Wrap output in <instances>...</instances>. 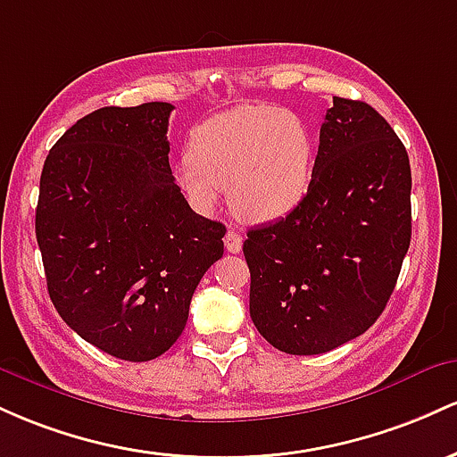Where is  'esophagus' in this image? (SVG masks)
I'll list each match as a JSON object with an SVG mask.
<instances>
[{"instance_id": "esophagus-1", "label": "esophagus", "mask_w": 457, "mask_h": 457, "mask_svg": "<svg viewBox=\"0 0 457 457\" xmlns=\"http://www.w3.org/2000/svg\"><path fill=\"white\" fill-rule=\"evenodd\" d=\"M224 245H227V250H228V253L237 254L239 250H242V235H239L237 230L228 228V233L224 235Z\"/></svg>"}]
</instances>
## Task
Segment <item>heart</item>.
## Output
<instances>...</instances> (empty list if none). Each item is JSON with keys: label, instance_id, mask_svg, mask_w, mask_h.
Here are the masks:
<instances>
[{"label": "heart", "instance_id": "b5f03b06", "mask_svg": "<svg viewBox=\"0 0 457 457\" xmlns=\"http://www.w3.org/2000/svg\"><path fill=\"white\" fill-rule=\"evenodd\" d=\"M312 163L315 140L304 118L274 105H239L194 127L177 183L201 212L227 186L237 218L274 222L304 201Z\"/></svg>", "mask_w": 457, "mask_h": 457}]
</instances>
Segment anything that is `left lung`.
Segmentation results:
<instances>
[{
	"mask_svg": "<svg viewBox=\"0 0 457 457\" xmlns=\"http://www.w3.org/2000/svg\"><path fill=\"white\" fill-rule=\"evenodd\" d=\"M410 189L393 127L371 105L335 96L304 201L244 242L250 317L270 345L324 353L376 324L408 253Z\"/></svg>",
	"mask_w": 457,
	"mask_h": 457,
	"instance_id": "8db88e82",
	"label": "left lung"
}]
</instances>
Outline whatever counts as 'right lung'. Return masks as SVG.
Wrapping results in <instances>:
<instances>
[{
  "label": "right lung",
  "instance_id": "obj_1",
  "mask_svg": "<svg viewBox=\"0 0 457 457\" xmlns=\"http://www.w3.org/2000/svg\"><path fill=\"white\" fill-rule=\"evenodd\" d=\"M162 101L101 107L55 142L40 174L36 242L55 311L120 361L181 337L198 283L224 254V224L174 183Z\"/></svg>",
  "mask_w": 457,
  "mask_h": 457
}]
</instances>
